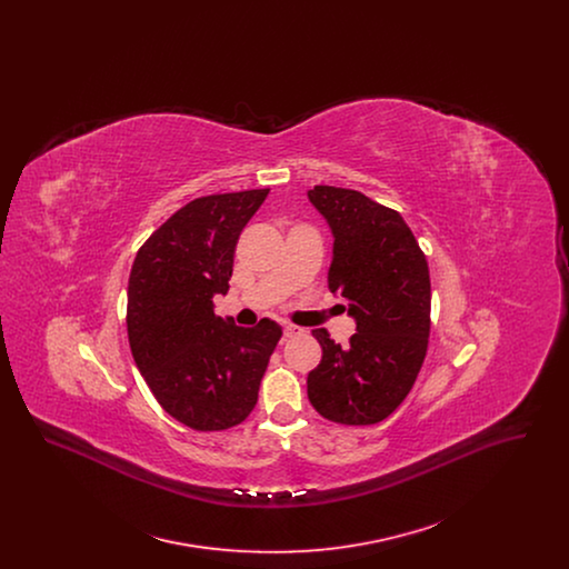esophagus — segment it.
<instances>
[{
  "instance_id": "esophagus-1",
  "label": "esophagus",
  "mask_w": 569,
  "mask_h": 569,
  "mask_svg": "<svg viewBox=\"0 0 569 569\" xmlns=\"http://www.w3.org/2000/svg\"><path fill=\"white\" fill-rule=\"evenodd\" d=\"M298 332H300V328H298V326H283V337H295Z\"/></svg>"
}]
</instances>
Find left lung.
Wrapping results in <instances>:
<instances>
[{"instance_id":"obj_1","label":"left lung","mask_w":569,"mask_h":569,"mask_svg":"<svg viewBox=\"0 0 569 569\" xmlns=\"http://www.w3.org/2000/svg\"><path fill=\"white\" fill-rule=\"evenodd\" d=\"M332 232L328 288L356 320L341 348L313 330L322 360L307 378L311 406L339 425H376L403 403L425 362L431 330L427 258L406 219L365 193L330 186L307 191Z\"/></svg>"}]
</instances>
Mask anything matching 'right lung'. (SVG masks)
<instances>
[{"mask_svg":"<svg viewBox=\"0 0 569 569\" xmlns=\"http://www.w3.org/2000/svg\"><path fill=\"white\" fill-rule=\"evenodd\" d=\"M269 190L191 200L136 253L128 283V339L158 403L193 431L241 425L281 339L269 318L253 328L216 316L234 247Z\"/></svg>","mask_w":569,"mask_h":569,"instance_id":"right-lung-1","label":"right lung"}]
</instances>
